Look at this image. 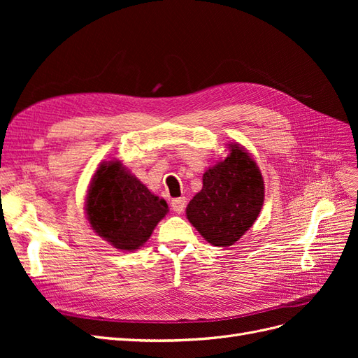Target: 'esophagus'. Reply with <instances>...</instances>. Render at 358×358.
<instances>
[{
    "instance_id": "1",
    "label": "esophagus",
    "mask_w": 358,
    "mask_h": 358,
    "mask_svg": "<svg viewBox=\"0 0 358 358\" xmlns=\"http://www.w3.org/2000/svg\"><path fill=\"white\" fill-rule=\"evenodd\" d=\"M171 209L175 213H182L183 210H185V206H187V200L185 197H179V199H175L171 200Z\"/></svg>"
}]
</instances>
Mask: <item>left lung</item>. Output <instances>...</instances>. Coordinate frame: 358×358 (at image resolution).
Listing matches in <instances>:
<instances>
[{
    "mask_svg": "<svg viewBox=\"0 0 358 358\" xmlns=\"http://www.w3.org/2000/svg\"><path fill=\"white\" fill-rule=\"evenodd\" d=\"M224 161L203 175V188L187 208V218L213 246H230L249 230L262 210L264 182L255 161L231 145Z\"/></svg>",
    "mask_w": 358,
    "mask_h": 358,
    "instance_id": "obj_1",
    "label": "left lung"
}]
</instances>
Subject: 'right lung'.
<instances>
[{
	"instance_id": "obj_1",
	"label": "right lung",
	"mask_w": 358,
	"mask_h": 358,
	"mask_svg": "<svg viewBox=\"0 0 358 358\" xmlns=\"http://www.w3.org/2000/svg\"><path fill=\"white\" fill-rule=\"evenodd\" d=\"M167 212V203L119 162H103L95 171L86 215L92 230L115 248L133 251L142 246Z\"/></svg>"
}]
</instances>
